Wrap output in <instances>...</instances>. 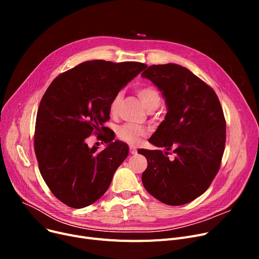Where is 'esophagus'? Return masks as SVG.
I'll use <instances>...</instances> for the list:
<instances>
[{"label": "esophagus", "mask_w": 259, "mask_h": 259, "mask_svg": "<svg viewBox=\"0 0 259 259\" xmlns=\"http://www.w3.org/2000/svg\"><path fill=\"white\" fill-rule=\"evenodd\" d=\"M130 153L131 154H137L138 153V150H137V148H135L134 146H130Z\"/></svg>", "instance_id": "34e87169"}]
</instances>
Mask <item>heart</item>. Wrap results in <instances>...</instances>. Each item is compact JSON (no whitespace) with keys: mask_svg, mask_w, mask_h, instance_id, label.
Returning <instances> with one entry per match:
<instances>
[{"mask_svg":"<svg viewBox=\"0 0 259 259\" xmlns=\"http://www.w3.org/2000/svg\"><path fill=\"white\" fill-rule=\"evenodd\" d=\"M137 94L144 104V106L148 109H151L156 105H159L160 97L158 91L151 86H144L137 89ZM120 103V94H116L112 99L109 105V110L111 114H116L117 109ZM146 134V130L144 127L133 124H125L117 128L116 135L117 138L128 144L135 145L140 142V140Z\"/></svg>","mask_w":259,"mask_h":259,"instance_id":"1","label":"heart"}]
</instances>
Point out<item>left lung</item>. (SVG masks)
Here are the masks:
<instances>
[{
  "instance_id": "left-lung-1",
  "label": "left lung",
  "mask_w": 259,
  "mask_h": 259,
  "mask_svg": "<svg viewBox=\"0 0 259 259\" xmlns=\"http://www.w3.org/2000/svg\"><path fill=\"white\" fill-rule=\"evenodd\" d=\"M165 98V120L149 139L174 148L170 160L160 150H139L148 160L142 182L159 201L181 206L200 196L220 170L226 144V119L214 90L178 64L152 65L142 73Z\"/></svg>"
}]
</instances>
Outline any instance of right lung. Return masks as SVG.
I'll use <instances>...</instances> for the list:
<instances>
[{"label":"right lung","mask_w":259,"mask_h":259,"mask_svg":"<svg viewBox=\"0 0 259 259\" xmlns=\"http://www.w3.org/2000/svg\"><path fill=\"white\" fill-rule=\"evenodd\" d=\"M147 67L138 62L87 61L53 79L39 103L34 151L43 180L58 199L80 209L97 201L129 153L104 126L118 91ZM103 132L108 145L89 148L91 134ZM99 138V137H98Z\"/></svg>","instance_id":"obj_1"}]
</instances>
